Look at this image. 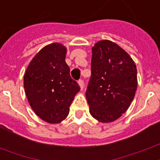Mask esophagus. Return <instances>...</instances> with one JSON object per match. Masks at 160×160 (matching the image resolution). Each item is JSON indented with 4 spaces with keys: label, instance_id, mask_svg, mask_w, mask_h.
Returning a JSON list of instances; mask_svg holds the SVG:
<instances>
[{
    "label": "esophagus",
    "instance_id": "34e87169",
    "mask_svg": "<svg viewBox=\"0 0 160 160\" xmlns=\"http://www.w3.org/2000/svg\"><path fill=\"white\" fill-rule=\"evenodd\" d=\"M78 84H79V86H80V89H83V88H84V82H83V80H79V81H78Z\"/></svg>",
    "mask_w": 160,
    "mask_h": 160
}]
</instances>
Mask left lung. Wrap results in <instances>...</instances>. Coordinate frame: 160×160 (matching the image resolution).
<instances>
[{
	"label": "left lung",
	"instance_id": "1",
	"mask_svg": "<svg viewBox=\"0 0 160 160\" xmlns=\"http://www.w3.org/2000/svg\"><path fill=\"white\" fill-rule=\"evenodd\" d=\"M138 88L137 66L118 44L101 40L92 47L91 78L86 98L91 116L108 123L129 108Z\"/></svg>",
	"mask_w": 160,
	"mask_h": 160
}]
</instances>
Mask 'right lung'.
Returning <instances> with one entry per match:
<instances>
[{
	"label": "right lung",
	"instance_id": "add662e5",
	"mask_svg": "<svg viewBox=\"0 0 160 160\" xmlns=\"http://www.w3.org/2000/svg\"><path fill=\"white\" fill-rule=\"evenodd\" d=\"M66 46L52 43L31 59L23 76L26 97L35 114L48 123L66 119L80 86L72 80Z\"/></svg>",
	"mask_w": 160,
	"mask_h": 160
}]
</instances>
